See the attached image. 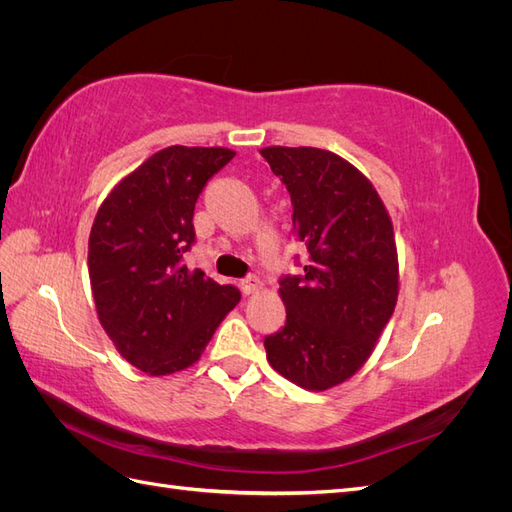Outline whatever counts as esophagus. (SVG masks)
Wrapping results in <instances>:
<instances>
[{"mask_svg":"<svg viewBox=\"0 0 512 512\" xmlns=\"http://www.w3.org/2000/svg\"><path fill=\"white\" fill-rule=\"evenodd\" d=\"M239 286H241L243 294H252V292H256L262 286V282L258 280L256 275H247V277H243V280L239 282Z\"/></svg>","mask_w":512,"mask_h":512,"instance_id":"obj_1","label":"esophagus"}]
</instances>
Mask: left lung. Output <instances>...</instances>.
<instances>
[{
    "mask_svg": "<svg viewBox=\"0 0 512 512\" xmlns=\"http://www.w3.org/2000/svg\"><path fill=\"white\" fill-rule=\"evenodd\" d=\"M292 203L307 247L301 275H282L284 327L265 337L271 367L307 391L348 380L374 350L397 301L393 224L359 170L316 147L260 151ZM299 267V256H294Z\"/></svg>",
    "mask_w": 512,
    "mask_h": 512,
    "instance_id": "left-lung-1",
    "label": "left lung"
}]
</instances>
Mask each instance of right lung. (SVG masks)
Returning a JSON list of instances; mask_svg holds the SVG:
<instances>
[{
    "label": "right lung",
    "mask_w": 512,
    "mask_h": 512,
    "mask_svg": "<svg viewBox=\"0 0 512 512\" xmlns=\"http://www.w3.org/2000/svg\"><path fill=\"white\" fill-rule=\"evenodd\" d=\"M235 151L166 147L106 196L89 235V280L104 331L145 374H175L198 361L241 301L232 284L188 269L194 207Z\"/></svg>",
    "instance_id": "1"
}]
</instances>
